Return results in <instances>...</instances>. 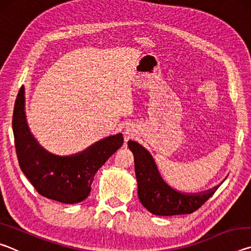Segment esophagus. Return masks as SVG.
Masks as SVG:
<instances>
[{"label":"esophagus","instance_id":"1","mask_svg":"<svg viewBox=\"0 0 251 251\" xmlns=\"http://www.w3.org/2000/svg\"><path fill=\"white\" fill-rule=\"evenodd\" d=\"M126 134H128V136H131V134L129 133V130H126Z\"/></svg>","mask_w":251,"mask_h":251}]
</instances>
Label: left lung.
Here are the masks:
<instances>
[{
  "label": "left lung",
  "mask_w": 251,
  "mask_h": 251,
  "mask_svg": "<svg viewBox=\"0 0 251 251\" xmlns=\"http://www.w3.org/2000/svg\"><path fill=\"white\" fill-rule=\"evenodd\" d=\"M129 150L134 154L135 174L138 186V198L148 211L157 216L192 214L201 207L218 186L203 193L185 194L172 188L161 178L155 160L138 143L129 141Z\"/></svg>",
  "instance_id": "1"
}]
</instances>
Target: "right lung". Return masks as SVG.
Returning <instances> with one entry per match:
<instances>
[{
	"instance_id": "right-lung-1",
	"label": "right lung",
	"mask_w": 251,
	"mask_h": 251,
	"mask_svg": "<svg viewBox=\"0 0 251 251\" xmlns=\"http://www.w3.org/2000/svg\"><path fill=\"white\" fill-rule=\"evenodd\" d=\"M24 95L22 86L16 97L12 121L21 169L42 196L63 203L83 201L91 193L96 172L124 143L123 135L108 136L72 156L50 154L40 146L29 131Z\"/></svg>"
}]
</instances>
